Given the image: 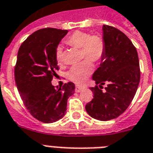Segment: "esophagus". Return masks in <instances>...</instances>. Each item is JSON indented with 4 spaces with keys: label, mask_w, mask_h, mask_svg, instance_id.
<instances>
[{
    "label": "esophagus",
    "mask_w": 153,
    "mask_h": 153,
    "mask_svg": "<svg viewBox=\"0 0 153 153\" xmlns=\"http://www.w3.org/2000/svg\"><path fill=\"white\" fill-rule=\"evenodd\" d=\"M84 88H81V87H79V86H76V88H75V91L76 92H80L82 90H83Z\"/></svg>",
    "instance_id": "obj_1"
}]
</instances>
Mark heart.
<instances>
[{
	"label": "heart",
	"mask_w": 153,
	"mask_h": 153,
	"mask_svg": "<svg viewBox=\"0 0 153 153\" xmlns=\"http://www.w3.org/2000/svg\"><path fill=\"white\" fill-rule=\"evenodd\" d=\"M65 43L69 46L80 49L81 59H87L72 67L68 74L70 80L79 85H83L93 71V65L91 62H99L104 57L105 52V40L97 34L90 35V33L83 31H75L65 39ZM55 55L57 63L59 65L62 64L64 55L60 46L55 49Z\"/></svg>",
	"instance_id": "obj_1"
}]
</instances>
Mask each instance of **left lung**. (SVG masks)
Here are the masks:
<instances>
[{"label":"left lung","mask_w":153,"mask_h":153,"mask_svg":"<svg viewBox=\"0 0 153 153\" xmlns=\"http://www.w3.org/2000/svg\"><path fill=\"white\" fill-rule=\"evenodd\" d=\"M103 40L105 52L92 76L96 86L90 88L94 98L85 108L92 118L107 121L118 117L128 108L137 91L141 71L136 48L123 32L104 25ZM105 83L107 87L102 92Z\"/></svg>","instance_id":"8db88e82"}]
</instances>
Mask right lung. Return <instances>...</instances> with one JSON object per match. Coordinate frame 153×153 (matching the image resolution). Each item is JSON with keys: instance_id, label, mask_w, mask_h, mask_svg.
I'll return each mask as SVG.
<instances>
[{"instance_id": "obj_1", "label": "right lung", "mask_w": 153, "mask_h": 153, "mask_svg": "<svg viewBox=\"0 0 153 153\" xmlns=\"http://www.w3.org/2000/svg\"><path fill=\"white\" fill-rule=\"evenodd\" d=\"M67 30L44 28L24 40L18 51L15 79L26 108L34 118L43 123H53L64 117L69 96L75 85L68 82L56 88L51 84L59 68L55 49Z\"/></svg>"}]
</instances>
